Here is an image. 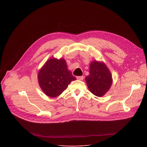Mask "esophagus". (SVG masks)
Listing matches in <instances>:
<instances>
[{"mask_svg": "<svg viewBox=\"0 0 147 147\" xmlns=\"http://www.w3.org/2000/svg\"><path fill=\"white\" fill-rule=\"evenodd\" d=\"M76 78L78 80H82L84 79V76H77Z\"/></svg>", "mask_w": 147, "mask_h": 147, "instance_id": "esophagus-1", "label": "esophagus"}]
</instances>
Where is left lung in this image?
Returning <instances> with one entry per match:
<instances>
[{
  "label": "left lung",
  "mask_w": 147,
  "mask_h": 147,
  "mask_svg": "<svg viewBox=\"0 0 147 147\" xmlns=\"http://www.w3.org/2000/svg\"><path fill=\"white\" fill-rule=\"evenodd\" d=\"M90 74L86 77L89 90L96 96H102L112 84L111 73L102 62L94 61L90 66Z\"/></svg>",
  "instance_id": "obj_1"
}]
</instances>
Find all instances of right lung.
I'll use <instances>...</instances> for the list:
<instances>
[{"label": "right lung", "mask_w": 147, "mask_h": 147, "mask_svg": "<svg viewBox=\"0 0 147 147\" xmlns=\"http://www.w3.org/2000/svg\"><path fill=\"white\" fill-rule=\"evenodd\" d=\"M38 79L44 92L54 98L66 90L71 81L76 80V78L67 69L65 59L51 58L39 71Z\"/></svg>", "instance_id": "right-lung-1"}]
</instances>
